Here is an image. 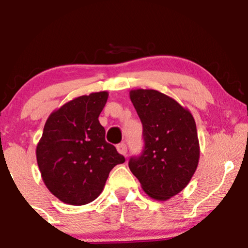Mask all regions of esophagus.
<instances>
[{
  "label": "esophagus",
  "instance_id": "34e87169",
  "mask_svg": "<svg viewBox=\"0 0 248 248\" xmlns=\"http://www.w3.org/2000/svg\"><path fill=\"white\" fill-rule=\"evenodd\" d=\"M116 149H118V152L121 154V155H124L126 156V154H127V146L124 143H120V144H118V146H116Z\"/></svg>",
  "mask_w": 248,
  "mask_h": 248
}]
</instances>
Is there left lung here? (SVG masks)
<instances>
[{
	"label": "left lung",
	"mask_w": 248,
	"mask_h": 248,
	"mask_svg": "<svg viewBox=\"0 0 248 248\" xmlns=\"http://www.w3.org/2000/svg\"><path fill=\"white\" fill-rule=\"evenodd\" d=\"M129 96L143 126L144 149L128 166L149 197L167 201L189 184L197 169L201 150L195 119L158 91L139 88Z\"/></svg>",
	"instance_id": "left-lung-1"
}]
</instances>
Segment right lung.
I'll return each instance as SVG.
<instances>
[{
    "label": "right lung",
    "mask_w": 248,
    "mask_h": 248,
    "mask_svg": "<svg viewBox=\"0 0 248 248\" xmlns=\"http://www.w3.org/2000/svg\"><path fill=\"white\" fill-rule=\"evenodd\" d=\"M108 92L73 99L51 113L36 148L43 182L62 203L85 205L104 190L110 170L124 157L105 140L99 115Z\"/></svg>",
    "instance_id": "right-lung-1"
}]
</instances>
